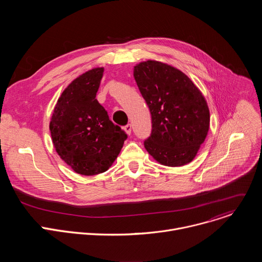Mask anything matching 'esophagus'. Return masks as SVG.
Returning a JSON list of instances; mask_svg holds the SVG:
<instances>
[{
  "instance_id": "34e87169",
  "label": "esophagus",
  "mask_w": 262,
  "mask_h": 262,
  "mask_svg": "<svg viewBox=\"0 0 262 262\" xmlns=\"http://www.w3.org/2000/svg\"><path fill=\"white\" fill-rule=\"evenodd\" d=\"M124 130H125V133H126L127 135H130V134H132V125H130V124L125 125V126H124Z\"/></svg>"
}]
</instances>
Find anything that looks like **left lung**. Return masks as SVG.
<instances>
[{
    "label": "left lung",
    "instance_id": "obj_1",
    "mask_svg": "<svg viewBox=\"0 0 262 262\" xmlns=\"http://www.w3.org/2000/svg\"><path fill=\"white\" fill-rule=\"evenodd\" d=\"M134 77L151 114L146 150L165 166L189 164L209 128V110L202 93L183 72L158 61L136 65Z\"/></svg>",
    "mask_w": 262,
    "mask_h": 262
}]
</instances>
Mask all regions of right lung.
<instances>
[{"label":"right lung","instance_id":"1","mask_svg":"<svg viewBox=\"0 0 262 262\" xmlns=\"http://www.w3.org/2000/svg\"><path fill=\"white\" fill-rule=\"evenodd\" d=\"M102 74V67L94 68L72 81L58 99L50 123L57 154L82 175L105 172L127 139L95 98Z\"/></svg>","mask_w":262,"mask_h":262}]
</instances>
